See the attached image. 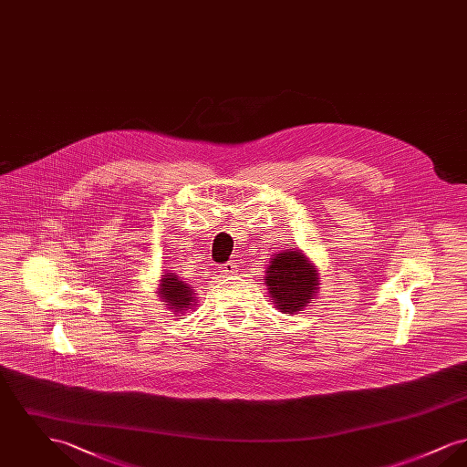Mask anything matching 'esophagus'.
<instances>
[{
  "label": "esophagus",
  "instance_id": "34e87169",
  "mask_svg": "<svg viewBox=\"0 0 467 467\" xmlns=\"http://www.w3.org/2000/svg\"><path fill=\"white\" fill-rule=\"evenodd\" d=\"M221 273H223V276H233V275L238 273V265L234 261H229V263L223 265Z\"/></svg>",
  "mask_w": 467,
  "mask_h": 467
}]
</instances>
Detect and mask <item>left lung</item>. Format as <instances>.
<instances>
[{
	"label": "left lung",
	"instance_id": "left-lung-1",
	"mask_svg": "<svg viewBox=\"0 0 467 467\" xmlns=\"http://www.w3.org/2000/svg\"><path fill=\"white\" fill-rule=\"evenodd\" d=\"M265 284L271 303L282 313L294 315L305 310L320 289L318 267L303 250L287 248L271 257Z\"/></svg>",
	"mask_w": 467,
	"mask_h": 467
}]
</instances>
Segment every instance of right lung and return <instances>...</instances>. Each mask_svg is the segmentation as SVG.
I'll return each mask as SVG.
<instances>
[{
  "mask_svg": "<svg viewBox=\"0 0 467 467\" xmlns=\"http://www.w3.org/2000/svg\"><path fill=\"white\" fill-rule=\"evenodd\" d=\"M156 294L166 305V308L175 313V317L185 315L187 310H194L198 303L194 287L182 282L175 273L161 275Z\"/></svg>",
  "mask_w": 467,
  "mask_h": 467,
  "instance_id": "add662e5",
  "label": "right lung"
}]
</instances>
